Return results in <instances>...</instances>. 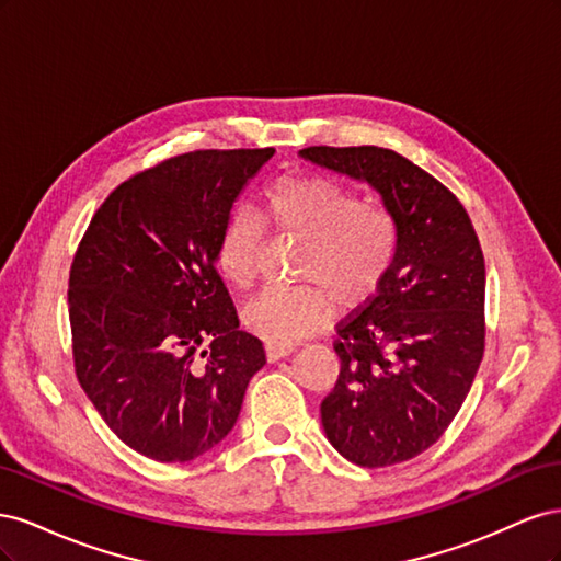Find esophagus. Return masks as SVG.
Wrapping results in <instances>:
<instances>
[{
  "mask_svg": "<svg viewBox=\"0 0 561 561\" xmlns=\"http://www.w3.org/2000/svg\"><path fill=\"white\" fill-rule=\"evenodd\" d=\"M293 351H295L293 344H274V342H268V344H266V358H268L271 363H276V360L285 358V355H290Z\"/></svg>",
  "mask_w": 561,
  "mask_h": 561,
  "instance_id": "esophagus-1",
  "label": "esophagus"
}]
</instances>
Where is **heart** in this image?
<instances>
[{
	"label": "heart",
	"instance_id": "1",
	"mask_svg": "<svg viewBox=\"0 0 561 561\" xmlns=\"http://www.w3.org/2000/svg\"><path fill=\"white\" fill-rule=\"evenodd\" d=\"M264 219L278 233L304 241L295 276L309 280L268 287L252 299L243 322L274 344H293L325 325L334 304L358 309L379 293L400 245L396 215L363 203L342 182L313 173H285L264 190ZM264 219L236 208L219 229L215 262L231 285L250 287L262 271Z\"/></svg>",
	"mask_w": 561,
	"mask_h": 561
}]
</instances>
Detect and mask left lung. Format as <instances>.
Segmentation results:
<instances>
[{
	"instance_id": "8db88e82",
	"label": "left lung",
	"mask_w": 561,
	"mask_h": 561,
	"mask_svg": "<svg viewBox=\"0 0 561 561\" xmlns=\"http://www.w3.org/2000/svg\"><path fill=\"white\" fill-rule=\"evenodd\" d=\"M299 154L367 182L396 215L400 245L379 293L336 325L342 360L320 419L332 447L363 468L435 445L484 355V257L466 208L443 182L383 147Z\"/></svg>"
}]
</instances>
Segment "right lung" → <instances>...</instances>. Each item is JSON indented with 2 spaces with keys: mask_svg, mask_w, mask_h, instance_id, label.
<instances>
[{
  "mask_svg": "<svg viewBox=\"0 0 561 561\" xmlns=\"http://www.w3.org/2000/svg\"><path fill=\"white\" fill-rule=\"evenodd\" d=\"M266 149H198L105 198L70 268L77 379L116 437L161 463L222 443L266 363L215 268L217 236Z\"/></svg>",
  "mask_w": 561,
  "mask_h": 561,
  "instance_id": "right-lung-1",
  "label": "right lung"
}]
</instances>
